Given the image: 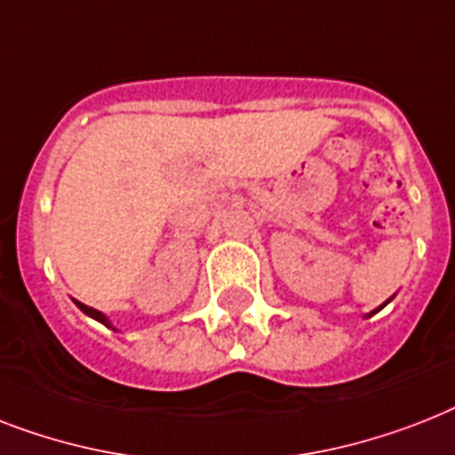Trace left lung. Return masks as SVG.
Returning <instances> with one entry per match:
<instances>
[{
  "instance_id": "obj_1",
  "label": "left lung",
  "mask_w": 455,
  "mask_h": 455,
  "mask_svg": "<svg viewBox=\"0 0 455 455\" xmlns=\"http://www.w3.org/2000/svg\"><path fill=\"white\" fill-rule=\"evenodd\" d=\"M387 301H390V299H387ZM387 301H386V304H387ZM386 304H383V306H386ZM376 311H379V308H376ZM376 311H374V313H376Z\"/></svg>"
}]
</instances>
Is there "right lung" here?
Returning a JSON list of instances; mask_svg holds the SVG:
<instances>
[{
	"mask_svg": "<svg viewBox=\"0 0 455 455\" xmlns=\"http://www.w3.org/2000/svg\"><path fill=\"white\" fill-rule=\"evenodd\" d=\"M76 306H79L81 311L86 313V315L95 317V320H98V323L107 324V327H112V324H109V320H107V317H105V315H102V313H100V311H95V308H91V306H86V304H81V301H76Z\"/></svg>",
	"mask_w": 455,
	"mask_h": 455,
	"instance_id": "1",
	"label": "right lung"
}]
</instances>
